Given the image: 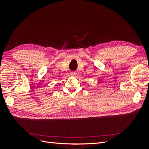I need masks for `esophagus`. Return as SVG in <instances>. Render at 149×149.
Returning <instances> with one entry per match:
<instances>
[{
    "mask_svg": "<svg viewBox=\"0 0 149 149\" xmlns=\"http://www.w3.org/2000/svg\"><path fill=\"white\" fill-rule=\"evenodd\" d=\"M75 74H76L75 72H71V73H70V75L71 76H74Z\"/></svg>",
    "mask_w": 149,
    "mask_h": 149,
    "instance_id": "obj_1",
    "label": "esophagus"
}]
</instances>
